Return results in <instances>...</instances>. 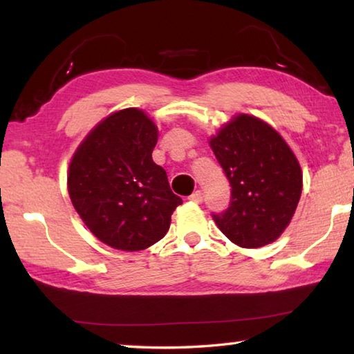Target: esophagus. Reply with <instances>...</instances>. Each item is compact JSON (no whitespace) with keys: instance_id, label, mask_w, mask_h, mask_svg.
<instances>
[{"instance_id":"esophagus-1","label":"esophagus","mask_w":354,"mask_h":354,"mask_svg":"<svg viewBox=\"0 0 354 354\" xmlns=\"http://www.w3.org/2000/svg\"><path fill=\"white\" fill-rule=\"evenodd\" d=\"M189 200L194 201V203H198V205H200V203H203V192L201 190L194 192V194L189 196Z\"/></svg>"}]
</instances>
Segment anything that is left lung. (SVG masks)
<instances>
[{"label": "left lung", "mask_w": 354, "mask_h": 354, "mask_svg": "<svg viewBox=\"0 0 354 354\" xmlns=\"http://www.w3.org/2000/svg\"><path fill=\"white\" fill-rule=\"evenodd\" d=\"M231 185L230 206L212 212L220 231L242 248L272 243L290 223L303 189L289 145L262 120L241 113L211 139Z\"/></svg>", "instance_id": "8db88e82"}]
</instances>
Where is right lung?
I'll use <instances>...</instances> for the list:
<instances>
[{
	"instance_id": "right-lung-1",
	"label": "right lung",
	"mask_w": 354,
	"mask_h": 354,
	"mask_svg": "<svg viewBox=\"0 0 354 354\" xmlns=\"http://www.w3.org/2000/svg\"><path fill=\"white\" fill-rule=\"evenodd\" d=\"M156 142V124L131 107L104 118L71 159V203L92 234L112 248L139 251L159 242L183 203L153 162Z\"/></svg>"
}]
</instances>
